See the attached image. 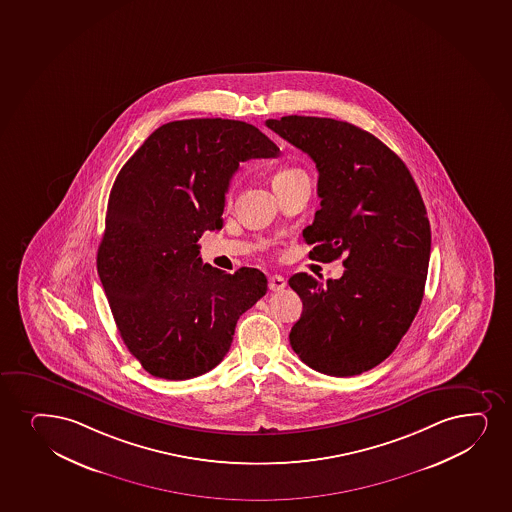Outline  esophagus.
<instances>
[{
  "mask_svg": "<svg viewBox=\"0 0 512 512\" xmlns=\"http://www.w3.org/2000/svg\"><path fill=\"white\" fill-rule=\"evenodd\" d=\"M286 288V279L283 276L269 277V289L271 291H283Z\"/></svg>",
  "mask_w": 512,
  "mask_h": 512,
  "instance_id": "esophagus-1",
  "label": "esophagus"
}]
</instances>
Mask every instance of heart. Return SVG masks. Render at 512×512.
Masks as SVG:
<instances>
[{"label":"heart","mask_w":512,"mask_h":512,"mask_svg":"<svg viewBox=\"0 0 512 512\" xmlns=\"http://www.w3.org/2000/svg\"><path fill=\"white\" fill-rule=\"evenodd\" d=\"M301 175H305L301 169L284 166V168L277 169L274 176H272V185H274V187H279V185H284V183H288V181L293 180L296 176Z\"/></svg>","instance_id":"1"}]
</instances>
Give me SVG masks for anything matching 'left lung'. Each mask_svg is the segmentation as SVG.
I'll use <instances>...</instances> for the list:
<instances>
[{
  "label": "left lung",
  "instance_id": "left-lung-1",
  "mask_svg": "<svg viewBox=\"0 0 512 512\" xmlns=\"http://www.w3.org/2000/svg\"><path fill=\"white\" fill-rule=\"evenodd\" d=\"M265 125L312 157L320 209L303 229L308 257H344L339 279H289L303 312L289 343L303 363L351 377L391 355L415 319L427 281L430 223L406 164L348 121L283 116Z\"/></svg>",
  "mask_w": 512,
  "mask_h": 512
}]
</instances>
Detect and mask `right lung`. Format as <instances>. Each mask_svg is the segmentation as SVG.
<instances>
[{"label": "right lung", "mask_w": 512, "mask_h": 512, "mask_svg": "<svg viewBox=\"0 0 512 512\" xmlns=\"http://www.w3.org/2000/svg\"><path fill=\"white\" fill-rule=\"evenodd\" d=\"M277 154L245 121H171L116 176L97 272L123 343L154 377L193 379L219 365L241 313L265 295L264 272L204 265L197 241L223 228L240 163Z\"/></svg>", "instance_id": "obj_1"}]
</instances>
